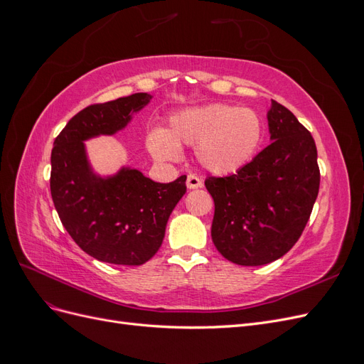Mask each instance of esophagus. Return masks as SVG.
<instances>
[{
    "mask_svg": "<svg viewBox=\"0 0 364 364\" xmlns=\"http://www.w3.org/2000/svg\"><path fill=\"white\" fill-rule=\"evenodd\" d=\"M200 186H202V179L197 178L196 174H190L188 178H186V188H188V190L200 188Z\"/></svg>",
    "mask_w": 364,
    "mask_h": 364,
    "instance_id": "34e87169",
    "label": "esophagus"
}]
</instances>
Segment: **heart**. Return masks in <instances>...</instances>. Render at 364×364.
Listing matches in <instances>:
<instances>
[{"instance_id": "heart-1", "label": "heart", "mask_w": 364, "mask_h": 364, "mask_svg": "<svg viewBox=\"0 0 364 364\" xmlns=\"http://www.w3.org/2000/svg\"><path fill=\"white\" fill-rule=\"evenodd\" d=\"M261 141L262 123L255 111L217 103L173 114L168 130L150 132L147 149L156 161L174 162L182 155V144L191 146L206 171L229 176L255 158Z\"/></svg>"}]
</instances>
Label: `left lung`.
Here are the masks:
<instances>
[{
	"instance_id": "obj_1",
	"label": "left lung",
	"mask_w": 364,
	"mask_h": 364,
	"mask_svg": "<svg viewBox=\"0 0 364 364\" xmlns=\"http://www.w3.org/2000/svg\"><path fill=\"white\" fill-rule=\"evenodd\" d=\"M267 123L270 144L245 168L205 181L215 205L213 241L238 266H264L284 257L299 240L321 183L310 132L274 100Z\"/></svg>"
}]
</instances>
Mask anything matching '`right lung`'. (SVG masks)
I'll return each mask as SVG.
<instances>
[{"label": "right lung", "instance_id": "right-lung-1", "mask_svg": "<svg viewBox=\"0 0 364 364\" xmlns=\"http://www.w3.org/2000/svg\"><path fill=\"white\" fill-rule=\"evenodd\" d=\"M151 98L138 92L87 106L54 139L50 179L54 206L71 238L98 261L118 266L149 261L161 247L170 214L186 193V176L159 183L129 165L102 176L87 156L85 141L126 129Z\"/></svg>", "mask_w": 364, "mask_h": 364}]
</instances>
